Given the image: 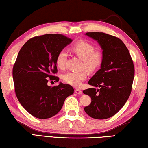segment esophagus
<instances>
[{
  "mask_svg": "<svg viewBox=\"0 0 148 148\" xmlns=\"http://www.w3.org/2000/svg\"><path fill=\"white\" fill-rule=\"evenodd\" d=\"M75 93L77 94H79V95H81V94H82V92L81 91V90H79V89H76L75 90Z\"/></svg>",
  "mask_w": 148,
  "mask_h": 148,
  "instance_id": "obj_1",
  "label": "esophagus"
}]
</instances>
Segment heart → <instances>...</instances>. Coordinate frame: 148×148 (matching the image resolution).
Here are the masks:
<instances>
[{
	"instance_id": "obj_1",
	"label": "heart",
	"mask_w": 148,
	"mask_h": 148,
	"mask_svg": "<svg viewBox=\"0 0 148 148\" xmlns=\"http://www.w3.org/2000/svg\"><path fill=\"white\" fill-rule=\"evenodd\" d=\"M73 51L77 56L82 59V67L90 72L96 71L101 66L103 55L100 51L95 50V47L92 43L86 41L81 40L76 43L72 47ZM67 54L62 50L57 54L56 64L60 69H64L66 67ZM88 71L84 69L81 71H69L63 75V80L72 86L79 87L82 82L87 78Z\"/></svg>"
}]
</instances>
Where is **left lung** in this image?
I'll use <instances>...</instances> for the list:
<instances>
[{"label":"left lung","instance_id":"8db88e82","mask_svg":"<svg viewBox=\"0 0 148 148\" xmlns=\"http://www.w3.org/2000/svg\"><path fill=\"white\" fill-rule=\"evenodd\" d=\"M86 35L99 43L103 60L101 69L88 81L93 88L83 91L92 99L84 111L93 118H109L123 107L130 96L134 76L133 62L128 49L118 38L96 32Z\"/></svg>","mask_w":148,"mask_h":148}]
</instances>
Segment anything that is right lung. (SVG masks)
<instances>
[{
	"label": "right lung",
	"mask_w": 148,
	"mask_h": 148,
	"mask_svg": "<svg viewBox=\"0 0 148 148\" xmlns=\"http://www.w3.org/2000/svg\"><path fill=\"white\" fill-rule=\"evenodd\" d=\"M72 41L59 34H48L30 38L20 49L13 67L15 92L25 109L40 119L58 114L74 89L69 84L60 83L49 86L48 81L58 82L57 54Z\"/></svg>",
	"instance_id": "1"
}]
</instances>
